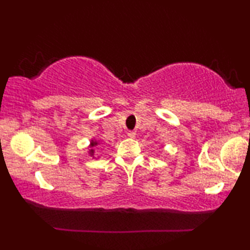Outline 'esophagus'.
Wrapping results in <instances>:
<instances>
[{
	"instance_id": "obj_1",
	"label": "esophagus",
	"mask_w": 250,
	"mask_h": 250,
	"mask_svg": "<svg viewBox=\"0 0 250 250\" xmlns=\"http://www.w3.org/2000/svg\"><path fill=\"white\" fill-rule=\"evenodd\" d=\"M135 132L134 131H127V136L128 138H131V139H134L135 138Z\"/></svg>"
}]
</instances>
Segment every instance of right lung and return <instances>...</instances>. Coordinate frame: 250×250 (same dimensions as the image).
Here are the masks:
<instances>
[{
  "label": "right lung",
  "mask_w": 250,
  "mask_h": 250,
  "mask_svg": "<svg viewBox=\"0 0 250 250\" xmlns=\"http://www.w3.org/2000/svg\"><path fill=\"white\" fill-rule=\"evenodd\" d=\"M97 145H98V142H97V141H93V140H92V142H91V148H93V146H95ZM90 153H91V155H93V153H94V149H91V150H90Z\"/></svg>",
  "instance_id": "obj_1"
}]
</instances>
